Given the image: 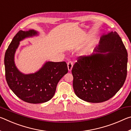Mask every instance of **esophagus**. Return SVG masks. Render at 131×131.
<instances>
[{"label": "esophagus", "mask_w": 131, "mask_h": 131, "mask_svg": "<svg viewBox=\"0 0 131 131\" xmlns=\"http://www.w3.org/2000/svg\"><path fill=\"white\" fill-rule=\"evenodd\" d=\"M73 66V62L72 61H69L68 62V68L69 71L72 70Z\"/></svg>", "instance_id": "obj_1"}]
</instances>
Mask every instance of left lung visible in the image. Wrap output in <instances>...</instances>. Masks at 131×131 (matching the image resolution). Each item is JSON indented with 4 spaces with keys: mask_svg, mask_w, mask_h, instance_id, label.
Returning a JSON list of instances; mask_svg holds the SVG:
<instances>
[{
    "mask_svg": "<svg viewBox=\"0 0 131 131\" xmlns=\"http://www.w3.org/2000/svg\"><path fill=\"white\" fill-rule=\"evenodd\" d=\"M128 53L116 32L101 36L94 52L80 56L73 66V87L80 99L100 103L116 95L125 83Z\"/></svg>",
    "mask_w": 131,
    "mask_h": 131,
    "instance_id": "1",
    "label": "left lung"
}]
</instances>
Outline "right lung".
I'll list each match as a JSON object with an SVG mask.
<instances>
[{
	"instance_id": "right-lung-1",
	"label": "right lung",
	"mask_w": 131,
	"mask_h": 131,
	"mask_svg": "<svg viewBox=\"0 0 131 131\" xmlns=\"http://www.w3.org/2000/svg\"><path fill=\"white\" fill-rule=\"evenodd\" d=\"M38 35L34 29L19 30L12 40L4 55L5 76L8 85L21 100L30 103H41L54 96L58 83L68 69L65 62L48 61L34 73L24 74L14 62L15 53L19 41Z\"/></svg>"
}]
</instances>
